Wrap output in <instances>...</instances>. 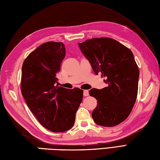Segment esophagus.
Segmentation results:
<instances>
[{"instance_id": "obj_1", "label": "esophagus", "mask_w": 160, "mask_h": 160, "mask_svg": "<svg viewBox=\"0 0 160 160\" xmlns=\"http://www.w3.org/2000/svg\"><path fill=\"white\" fill-rule=\"evenodd\" d=\"M83 95L84 96H88L89 95V91L88 90H84L83 91Z\"/></svg>"}]
</instances>
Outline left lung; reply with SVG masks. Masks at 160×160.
Instances as JSON below:
<instances>
[{
  "mask_svg": "<svg viewBox=\"0 0 160 160\" xmlns=\"http://www.w3.org/2000/svg\"><path fill=\"white\" fill-rule=\"evenodd\" d=\"M78 45L95 73H101L107 84L89 91L98 100L92 112L94 122L107 127L120 124L130 115L138 96L140 71L133 54L110 38H91Z\"/></svg>",
  "mask_w": 160,
  "mask_h": 160,
  "instance_id": "8db88e82",
  "label": "left lung"
}]
</instances>
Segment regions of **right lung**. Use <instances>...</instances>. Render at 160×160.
<instances>
[{
  "instance_id": "add662e5",
  "label": "right lung",
  "mask_w": 160,
  "mask_h": 160,
  "mask_svg": "<svg viewBox=\"0 0 160 160\" xmlns=\"http://www.w3.org/2000/svg\"><path fill=\"white\" fill-rule=\"evenodd\" d=\"M64 56L62 42H47L30 53L22 67L20 89L24 99L40 123L55 132L73 127L83 98L79 88L55 86Z\"/></svg>"
}]
</instances>
